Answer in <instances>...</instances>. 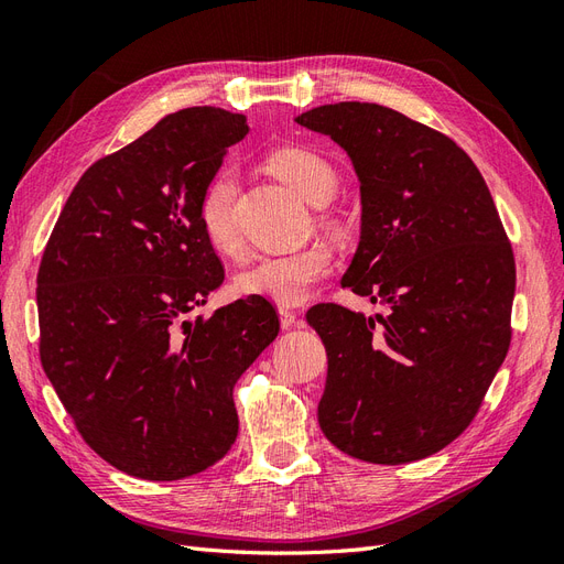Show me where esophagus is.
Returning a JSON list of instances; mask_svg holds the SVG:
<instances>
[{
  "instance_id": "1",
  "label": "esophagus",
  "mask_w": 564,
  "mask_h": 564,
  "mask_svg": "<svg viewBox=\"0 0 564 564\" xmlns=\"http://www.w3.org/2000/svg\"><path fill=\"white\" fill-rule=\"evenodd\" d=\"M280 322H282V329H289V327H296L301 319H299V315L294 311L280 308Z\"/></svg>"
}]
</instances>
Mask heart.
<instances>
[{
    "label": "heart",
    "instance_id": "1",
    "mask_svg": "<svg viewBox=\"0 0 564 564\" xmlns=\"http://www.w3.org/2000/svg\"><path fill=\"white\" fill-rule=\"evenodd\" d=\"M270 172L289 183L294 191L313 204L327 202L338 174L329 160L311 148H282L268 160ZM237 195L240 178L232 169H220L202 187L197 218L207 242L218 251L232 256L240 251V228H237ZM332 272V251L324 245H311L289 253L261 256L259 261L242 270L235 289L242 296H256L275 305H299L313 284Z\"/></svg>",
    "mask_w": 564,
    "mask_h": 564
}]
</instances>
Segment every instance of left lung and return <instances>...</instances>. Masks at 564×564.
I'll list each match as a JSON object with an SVG mask.
<instances>
[{
  "label": "left lung",
  "mask_w": 564,
  "mask_h": 564,
  "mask_svg": "<svg viewBox=\"0 0 564 564\" xmlns=\"http://www.w3.org/2000/svg\"><path fill=\"white\" fill-rule=\"evenodd\" d=\"M296 122L344 148L362 235L344 286L388 308L308 311L327 348L319 429L340 452L398 466L447 447L480 409L510 346L513 247L489 187L449 135L377 104Z\"/></svg>",
  "instance_id": "obj_1"
}]
</instances>
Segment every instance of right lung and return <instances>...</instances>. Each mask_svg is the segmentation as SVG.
<instances>
[{
	"label": "right lung",
	"instance_id": "add662e5",
	"mask_svg": "<svg viewBox=\"0 0 564 564\" xmlns=\"http://www.w3.org/2000/svg\"><path fill=\"white\" fill-rule=\"evenodd\" d=\"M247 131L224 108L166 115L84 172L44 247L42 367L84 442L141 480H181L228 454L232 388L280 334L256 296L185 319L226 278L197 204Z\"/></svg>",
	"mask_w": 564,
	"mask_h": 564
}]
</instances>
